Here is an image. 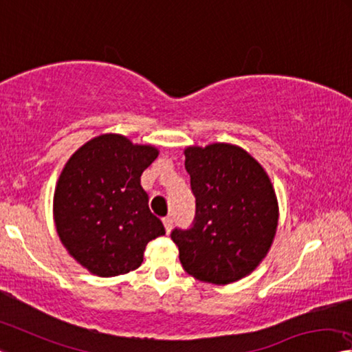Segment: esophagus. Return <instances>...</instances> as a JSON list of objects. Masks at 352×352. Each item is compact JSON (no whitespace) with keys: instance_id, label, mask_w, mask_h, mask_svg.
I'll return each mask as SVG.
<instances>
[{"instance_id":"obj_1","label":"esophagus","mask_w":352,"mask_h":352,"mask_svg":"<svg viewBox=\"0 0 352 352\" xmlns=\"http://www.w3.org/2000/svg\"><path fill=\"white\" fill-rule=\"evenodd\" d=\"M163 224H164L166 232L169 233L172 230V227H174V219H172L170 216H167V217H164V219H163Z\"/></svg>"}]
</instances>
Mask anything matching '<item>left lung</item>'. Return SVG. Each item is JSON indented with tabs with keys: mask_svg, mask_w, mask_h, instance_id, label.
<instances>
[{
	"mask_svg": "<svg viewBox=\"0 0 352 352\" xmlns=\"http://www.w3.org/2000/svg\"><path fill=\"white\" fill-rule=\"evenodd\" d=\"M185 156L196 216L191 227L170 233L180 263L199 280H239L260 265L276 235L278 206L270 177L230 144L188 147Z\"/></svg>",
	"mask_w": 352,
	"mask_h": 352,
	"instance_id": "left-lung-1",
	"label": "left lung"
}]
</instances>
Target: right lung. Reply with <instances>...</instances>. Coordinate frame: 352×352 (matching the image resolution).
Segmentation results:
<instances>
[{
    "instance_id": "add662e5",
    "label": "right lung",
    "mask_w": 352,
    "mask_h": 352,
    "mask_svg": "<svg viewBox=\"0 0 352 352\" xmlns=\"http://www.w3.org/2000/svg\"><path fill=\"white\" fill-rule=\"evenodd\" d=\"M156 156L152 146L102 135L67 161L54 191L56 230L92 274L113 277L136 270L147 243L166 233L141 186L142 172Z\"/></svg>"
}]
</instances>
